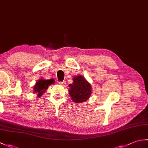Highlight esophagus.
Masks as SVG:
<instances>
[{
	"mask_svg": "<svg viewBox=\"0 0 148 148\" xmlns=\"http://www.w3.org/2000/svg\"><path fill=\"white\" fill-rule=\"evenodd\" d=\"M59 84H60V85H62V86H65L66 82L65 81H63V82H59Z\"/></svg>",
	"mask_w": 148,
	"mask_h": 148,
	"instance_id": "1",
	"label": "esophagus"
}]
</instances>
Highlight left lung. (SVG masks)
Returning <instances> with one entry per match:
<instances>
[{
  "label": "left lung",
  "mask_w": 148,
  "mask_h": 148,
  "mask_svg": "<svg viewBox=\"0 0 148 148\" xmlns=\"http://www.w3.org/2000/svg\"><path fill=\"white\" fill-rule=\"evenodd\" d=\"M69 93L71 99L76 103H83L86 101L92 92L90 83L81 75L73 77V83L69 84Z\"/></svg>",
  "instance_id": "1"
}]
</instances>
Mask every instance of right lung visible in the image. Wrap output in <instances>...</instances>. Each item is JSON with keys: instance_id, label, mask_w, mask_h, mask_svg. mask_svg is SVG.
Wrapping results in <instances>:
<instances>
[{"instance_id": "obj_1", "label": "right lung", "mask_w": 148, "mask_h": 148, "mask_svg": "<svg viewBox=\"0 0 148 148\" xmlns=\"http://www.w3.org/2000/svg\"><path fill=\"white\" fill-rule=\"evenodd\" d=\"M55 83V80L53 79H45L43 78H40L37 80L36 83L35 85L34 86L33 92L34 93H37V97L40 98L43 93H45L48 86L52 84Z\"/></svg>"}]
</instances>
